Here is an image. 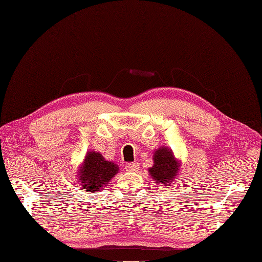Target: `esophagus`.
<instances>
[{"label":"esophagus","mask_w":262,"mask_h":262,"mask_svg":"<svg viewBox=\"0 0 262 262\" xmlns=\"http://www.w3.org/2000/svg\"><path fill=\"white\" fill-rule=\"evenodd\" d=\"M139 169V164L138 163H129V164L125 165V170L127 172H136Z\"/></svg>","instance_id":"1"}]
</instances>
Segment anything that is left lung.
<instances>
[{
  "instance_id": "obj_1",
  "label": "left lung",
  "mask_w": 262,
  "mask_h": 262,
  "mask_svg": "<svg viewBox=\"0 0 262 262\" xmlns=\"http://www.w3.org/2000/svg\"><path fill=\"white\" fill-rule=\"evenodd\" d=\"M178 170L179 165L170 149L162 147L154 152V165L149 169L151 179L156 180L160 185L167 184L173 181Z\"/></svg>"
}]
</instances>
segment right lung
<instances>
[{"mask_svg":"<svg viewBox=\"0 0 262 262\" xmlns=\"http://www.w3.org/2000/svg\"><path fill=\"white\" fill-rule=\"evenodd\" d=\"M80 171L82 188L98 192L117 173L118 166L115 163L106 161L99 152L89 151Z\"/></svg>","mask_w":262,"mask_h":262,"instance_id":"right-lung-1","label":"right lung"}]
</instances>
